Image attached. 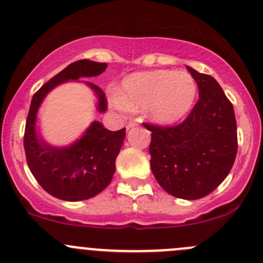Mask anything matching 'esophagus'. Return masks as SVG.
<instances>
[{"instance_id":"34e87169","label":"esophagus","mask_w":263,"mask_h":263,"mask_svg":"<svg viewBox=\"0 0 263 263\" xmlns=\"http://www.w3.org/2000/svg\"><path fill=\"white\" fill-rule=\"evenodd\" d=\"M137 124H139V122H137V121H129L128 123H127L126 128H127V129H129V128H132V127L137 126Z\"/></svg>"}]
</instances>
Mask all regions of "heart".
<instances>
[{"mask_svg":"<svg viewBox=\"0 0 263 263\" xmlns=\"http://www.w3.org/2000/svg\"><path fill=\"white\" fill-rule=\"evenodd\" d=\"M197 85L185 71L155 70L123 79L116 90V104L128 112L145 108L150 119L173 123L187 115L195 103Z\"/></svg>","mask_w":263,"mask_h":263,"instance_id":"heart-1","label":"heart"}]
</instances>
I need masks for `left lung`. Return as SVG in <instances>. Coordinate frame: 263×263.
<instances>
[{
    "label": "left lung",
    "instance_id": "obj_1",
    "mask_svg": "<svg viewBox=\"0 0 263 263\" xmlns=\"http://www.w3.org/2000/svg\"><path fill=\"white\" fill-rule=\"evenodd\" d=\"M187 70L198 86V100L187 118L177 126H144L151 131L150 165L161 188L174 197L197 200L229 174L238 150L237 121L219 82Z\"/></svg>",
    "mask_w": 263,
    "mask_h": 263
}]
</instances>
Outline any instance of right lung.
Wrapping results in <instances>:
<instances>
[{
  "instance_id": "obj_1",
  "label": "right lung",
  "mask_w": 263,
  "mask_h": 263,
  "mask_svg": "<svg viewBox=\"0 0 263 263\" xmlns=\"http://www.w3.org/2000/svg\"><path fill=\"white\" fill-rule=\"evenodd\" d=\"M105 68L107 63L76 61L46 82L31 99L24 134L26 161L43 190L60 200H87L108 187L115 174L116 159L123 144L126 128L109 131L99 122H92L75 144L67 147H53L36 135V112L42 100L53 87L68 80L98 76ZM86 84L99 98L98 110L105 112L108 102L104 92L92 82Z\"/></svg>"
}]
</instances>
